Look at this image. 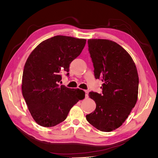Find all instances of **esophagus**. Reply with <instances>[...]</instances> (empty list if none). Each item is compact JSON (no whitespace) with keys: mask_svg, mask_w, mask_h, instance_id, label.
Wrapping results in <instances>:
<instances>
[{"mask_svg":"<svg viewBox=\"0 0 158 158\" xmlns=\"http://www.w3.org/2000/svg\"><path fill=\"white\" fill-rule=\"evenodd\" d=\"M85 98H88V91H87V90L85 91Z\"/></svg>","mask_w":158,"mask_h":158,"instance_id":"obj_1","label":"esophagus"}]
</instances>
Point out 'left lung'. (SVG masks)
Listing matches in <instances>:
<instances>
[{"label": "left lung", "mask_w": 158, "mask_h": 158, "mask_svg": "<svg viewBox=\"0 0 158 158\" xmlns=\"http://www.w3.org/2000/svg\"><path fill=\"white\" fill-rule=\"evenodd\" d=\"M88 43L95 78L103 84L102 94H89L96 108L86 120L99 131L111 132L123 125L136 103L138 71L128 52L114 41L92 39Z\"/></svg>", "instance_id": "8db88e82"}]
</instances>
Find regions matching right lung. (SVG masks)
<instances>
[{"mask_svg": "<svg viewBox=\"0 0 158 158\" xmlns=\"http://www.w3.org/2000/svg\"><path fill=\"white\" fill-rule=\"evenodd\" d=\"M85 43V39L56 35L42 41L28 56L22 91L28 110L38 125L44 127L58 125L66 118L70 109L85 98L83 90L69 88L59 82L61 74L69 71L70 63L80 55Z\"/></svg>", "mask_w": 158, "mask_h": 158, "instance_id": "add662e5", "label": "right lung"}]
</instances>
